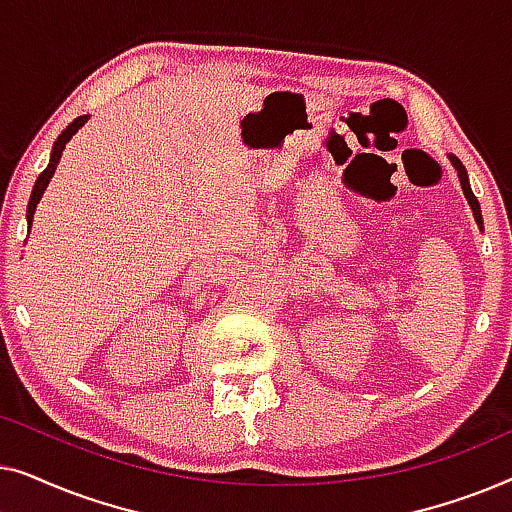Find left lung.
<instances>
[{
	"label": "left lung",
	"mask_w": 512,
	"mask_h": 512,
	"mask_svg": "<svg viewBox=\"0 0 512 512\" xmlns=\"http://www.w3.org/2000/svg\"><path fill=\"white\" fill-rule=\"evenodd\" d=\"M450 160H452V165L457 167V174H459V179H461V188H464V195H466L468 205H471V209H473V214H475V221H478V226L482 228V214H480V205H478V200H475V195H473V191H471V184H468V174H466V167L461 165V160H459L457 156H450Z\"/></svg>",
	"instance_id": "1"
}]
</instances>
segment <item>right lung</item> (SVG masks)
Segmentation results:
<instances>
[{"label":"right lung","mask_w":512,"mask_h":512,"mask_svg":"<svg viewBox=\"0 0 512 512\" xmlns=\"http://www.w3.org/2000/svg\"><path fill=\"white\" fill-rule=\"evenodd\" d=\"M86 121H88V116H79V118H74V123H69L67 128H65V132H62V135L58 137V142L53 144V153H51V163H48V167L44 172L39 174V179H37V184H34V188H32V195H30V202H27V223H32V216H34V209H37V205H39V200H41V195H44V191H46V186H48V181H51V177L55 174V167H58V163H60V156H62V151H65V144L69 142V139H72V135L76 130L81 128V125H86Z\"/></svg>","instance_id":"add662e5"}]
</instances>
